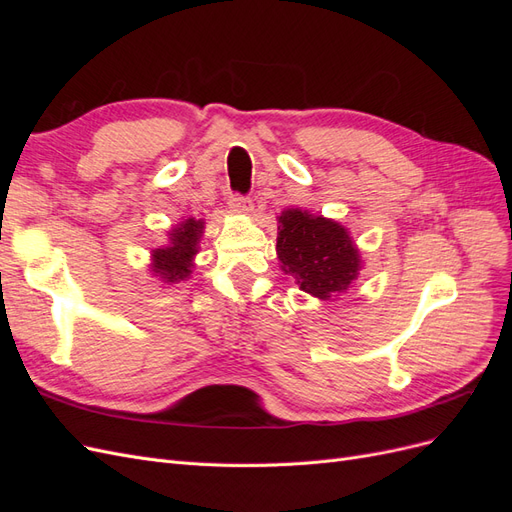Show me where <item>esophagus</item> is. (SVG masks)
Here are the masks:
<instances>
[{
    "label": "esophagus",
    "mask_w": 512,
    "mask_h": 512,
    "mask_svg": "<svg viewBox=\"0 0 512 512\" xmlns=\"http://www.w3.org/2000/svg\"><path fill=\"white\" fill-rule=\"evenodd\" d=\"M228 207H230L232 211H237V213H250V211H252V200L247 198V196L230 194V198H228Z\"/></svg>",
    "instance_id": "34e87169"
}]
</instances>
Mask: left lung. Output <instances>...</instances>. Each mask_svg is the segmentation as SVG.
Here are the masks:
<instances>
[{
	"instance_id": "8db88e82",
	"label": "left lung",
	"mask_w": 512,
	"mask_h": 512,
	"mask_svg": "<svg viewBox=\"0 0 512 512\" xmlns=\"http://www.w3.org/2000/svg\"><path fill=\"white\" fill-rule=\"evenodd\" d=\"M280 267L307 294L329 301L348 292L363 269L350 230L307 209H284L277 215Z\"/></svg>"
}]
</instances>
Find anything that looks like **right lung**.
Listing matches in <instances>:
<instances>
[{"label": "right lung", "instance_id": "add662e5", "mask_svg": "<svg viewBox=\"0 0 512 512\" xmlns=\"http://www.w3.org/2000/svg\"><path fill=\"white\" fill-rule=\"evenodd\" d=\"M205 220L183 218L166 230V243L151 250L149 273L162 284H179L192 275L194 256L200 250Z\"/></svg>", "mask_w": 512, "mask_h": 512}]
</instances>
